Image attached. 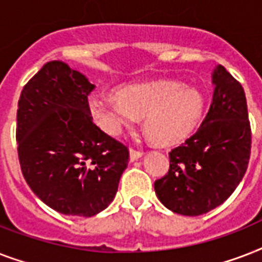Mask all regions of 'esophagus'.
I'll use <instances>...</instances> for the list:
<instances>
[{"label": "esophagus", "mask_w": 262, "mask_h": 262, "mask_svg": "<svg viewBox=\"0 0 262 262\" xmlns=\"http://www.w3.org/2000/svg\"><path fill=\"white\" fill-rule=\"evenodd\" d=\"M143 156V151H139V149H135V148H132L130 149V160L132 162H135V160L140 159Z\"/></svg>", "instance_id": "esophagus-1"}]
</instances>
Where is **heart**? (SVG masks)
Listing matches in <instances>:
<instances>
[{
  "mask_svg": "<svg viewBox=\"0 0 262 262\" xmlns=\"http://www.w3.org/2000/svg\"><path fill=\"white\" fill-rule=\"evenodd\" d=\"M88 106L100 127L111 135H118L125 126L145 117V132L158 144H174L186 139L203 114L199 91L175 81L132 85L119 91L115 98L94 95Z\"/></svg>",
  "mask_w": 262,
  "mask_h": 262,
  "instance_id": "b5f03b06",
  "label": "heart"
}]
</instances>
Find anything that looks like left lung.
<instances>
[{"instance_id": "8db88e82", "label": "left lung", "mask_w": 262, "mask_h": 262, "mask_svg": "<svg viewBox=\"0 0 262 262\" xmlns=\"http://www.w3.org/2000/svg\"><path fill=\"white\" fill-rule=\"evenodd\" d=\"M213 99L194 135L168 152V172L155 181L160 203L170 211L199 216L223 204L248 170L252 129L241 83L219 65Z\"/></svg>"}]
</instances>
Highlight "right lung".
I'll list each match as a JSON object with an SVG mask.
<instances>
[{
	"label": "right lung",
	"mask_w": 262,
	"mask_h": 262,
	"mask_svg": "<svg viewBox=\"0 0 262 262\" xmlns=\"http://www.w3.org/2000/svg\"><path fill=\"white\" fill-rule=\"evenodd\" d=\"M94 84L62 61H50L24 85L16 140L23 177L54 211L94 216L108 207L129 163V149L96 126L88 106Z\"/></svg>",
	"instance_id": "add662e5"
}]
</instances>
